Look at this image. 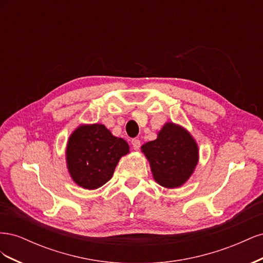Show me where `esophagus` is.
I'll return each mask as SVG.
<instances>
[{"label": "esophagus", "instance_id": "1", "mask_svg": "<svg viewBox=\"0 0 263 263\" xmlns=\"http://www.w3.org/2000/svg\"><path fill=\"white\" fill-rule=\"evenodd\" d=\"M132 145H133V148H134L135 150H138L139 147H140V140L137 139V138L132 139Z\"/></svg>", "mask_w": 263, "mask_h": 263}]
</instances>
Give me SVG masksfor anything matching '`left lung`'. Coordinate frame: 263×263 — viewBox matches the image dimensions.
<instances>
[{
    "label": "left lung",
    "instance_id": "obj_1",
    "mask_svg": "<svg viewBox=\"0 0 263 263\" xmlns=\"http://www.w3.org/2000/svg\"><path fill=\"white\" fill-rule=\"evenodd\" d=\"M141 149L150 162L155 180L169 189L181 186L191 177L198 160L192 136L172 123H166L158 138L146 142Z\"/></svg>",
    "mask_w": 263,
    "mask_h": 263
}]
</instances>
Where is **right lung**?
Listing matches in <instances>:
<instances>
[{"mask_svg":"<svg viewBox=\"0 0 263 263\" xmlns=\"http://www.w3.org/2000/svg\"><path fill=\"white\" fill-rule=\"evenodd\" d=\"M128 153V144L104 125L80 126L68 141V169L78 185L94 190L112 178L119 159Z\"/></svg>","mask_w":263,"mask_h":263,"instance_id":"obj_1","label":"right lung"}]
</instances>
